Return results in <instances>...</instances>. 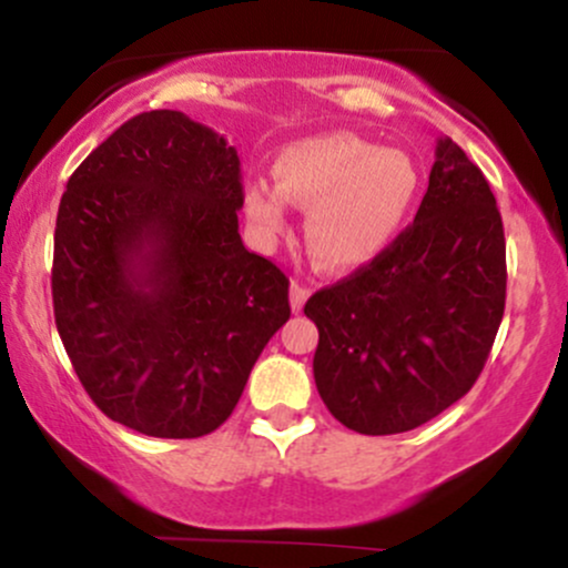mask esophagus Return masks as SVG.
<instances>
[{
	"label": "esophagus",
	"instance_id": "34e87169",
	"mask_svg": "<svg viewBox=\"0 0 568 568\" xmlns=\"http://www.w3.org/2000/svg\"><path fill=\"white\" fill-rule=\"evenodd\" d=\"M306 298H310V285L302 283V280H293L291 283V310L302 312Z\"/></svg>",
	"mask_w": 568,
	"mask_h": 568
}]
</instances>
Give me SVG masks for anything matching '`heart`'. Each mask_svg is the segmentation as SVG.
<instances>
[{
    "instance_id": "b5f03b06",
    "label": "heart",
    "mask_w": 568,
    "mask_h": 568,
    "mask_svg": "<svg viewBox=\"0 0 568 568\" xmlns=\"http://www.w3.org/2000/svg\"><path fill=\"white\" fill-rule=\"evenodd\" d=\"M419 194L414 160L352 133H323L285 146L275 189L247 181V221L264 237L285 226V202L306 211L304 243L317 266L347 272L379 258Z\"/></svg>"
}]
</instances>
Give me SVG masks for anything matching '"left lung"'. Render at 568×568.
Wrapping results in <instances>:
<instances>
[{"label":"left lung","mask_w":568,"mask_h":568,"mask_svg":"<svg viewBox=\"0 0 568 568\" xmlns=\"http://www.w3.org/2000/svg\"><path fill=\"white\" fill-rule=\"evenodd\" d=\"M505 230L480 168L438 139L414 224L342 283L317 291V393L344 427L395 435L470 393L505 315Z\"/></svg>","instance_id":"left-lung-1"}]
</instances>
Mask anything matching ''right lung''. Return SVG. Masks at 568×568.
<instances>
[{
	"label": "right lung",
	"instance_id": "right-lung-1",
	"mask_svg": "<svg viewBox=\"0 0 568 568\" xmlns=\"http://www.w3.org/2000/svg\"><path fill=\"white\" fill-rule=\"evenodd\" d=\"M237 149L184 112L116 128L58 205L53 306L82 387L152 438L224 425L291 317L288 277L243 245Z\"/></svg>",
	"mask_w": 568,
	"mask_h": 568
}]
</instances>
